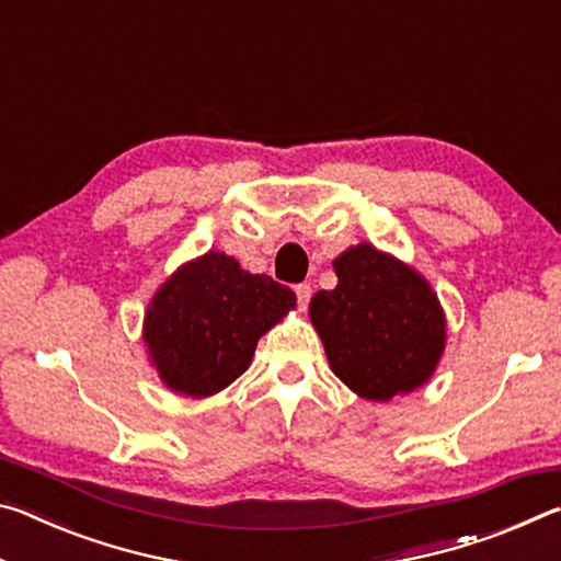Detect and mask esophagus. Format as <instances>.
<instances>
[{"label":"esophagus","instance_id":"1","mask_svg":"<svg viewBox=\"0 0 561 561\" xmlns=\"http://www.w3.org/2000/svg\"><path fill=\"white\" fill-rule=\"evenodd\" d=\"M297 301H299V309H307V304L311 299V287L309 284H297Z\"/></svg>","mask_w":561,"mask_h":561}]
</instances>
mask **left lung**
Returning a JSON list of instances; mask_svg holds the SVG:
<instances>
[{"mask_svg": "<svg viewBox=\"0 0 561 561\" xmlns=\"http://www.w3.org/2000/svg\"><path fill=\"white\" fill-rule=\"evenodd\" d=\"M339 284L309 301L331 371L366 401L386 403L431 381L448 321L431 282L371 242L334 260Z\"/></svg>", "mask_w": 561, "mask_h": 561, "instance_id": "8db88e82", "label": "left lung"}]
</instances>
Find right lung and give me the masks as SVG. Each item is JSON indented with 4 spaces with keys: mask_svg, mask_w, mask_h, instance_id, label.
<instances>
[{
    "mask_svg": "<svg viewBox=\"0 0 561 561\" xmlns=\"http://www.w3.org/2000/svg\"><path fill=\"white\" fill-rule=\"evenodd\" d=\"M294 307L289 287L210 250L180 264L148 301V360L173 393L215 396L250 368L257 341Z\"/></svg>",
    "mask_w": 561,
    "mask_h": 561,
    "instance_id": "add662e5",
    "label": "right lung"
}]
</instances>
